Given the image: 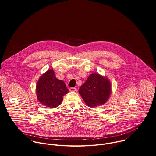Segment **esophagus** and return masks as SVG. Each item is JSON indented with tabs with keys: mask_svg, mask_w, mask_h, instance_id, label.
<instances>
[{
	"mask_svg": "<svg viewBox=\"0 0 156 156\" xmlns=\"http://www.w3.org/2000/svg\"><path fill=\"white\" fill-rule=\"evenodd\" d=\"M76 88H75V87H70V89H69V90L70 91H71V92H76Z\"/></svg>",
	"mask_w": 156,
	"mask_h": 156,
	"instance_id": "1",
	"label": "esophagus"
}]
</instances>
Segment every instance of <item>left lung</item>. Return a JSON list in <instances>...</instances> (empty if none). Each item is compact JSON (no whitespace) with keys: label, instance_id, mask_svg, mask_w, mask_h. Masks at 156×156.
Returning <instances> with one entry per match:
<instances>
[{"label":"left lung","instance_id":"obj_1","mask_svg":"<svg viewBox=\"0 0 156 156\" xmlns=\"http://www.w3.org/2000/svg\"><path fill=\"white\" fill-rule=\"evenodd\" d=\"M111 92L109 80L98 73L90 75L79 89V93L86 104L92 108L105 104L108 100Z\"/></svg>","mask_w":156,"mask_h":156}]
</instances>
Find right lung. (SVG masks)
Returning <instances> with one entry per match:
<instances>
[{"instance_id": "1", "label": "right lung", "mask_w": 156, "mask_h": 156, "mask_svg": "<svg viewBox=\"0 0 156 156\" xmlns=\"http://www.w3.org/2000/svg\"><path fill=\"white\" fill-rule=\"evenodd\" d=\"M69 92L65 83L57 79L53 70H48L39 78L36 86L37 100L50 108H55L62 103L63 96Z\"/></svg>"}]
</instances>
